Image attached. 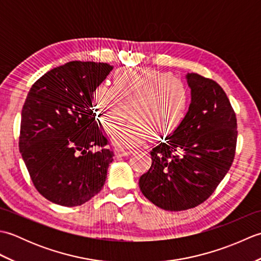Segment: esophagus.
<instances>
[{
	"mask_svg": "<svg viewBox=\"0 0 261 261\" xmlns=\"http://www.w3.org/2000/svg\"><path fill=\"white\" fill-rule=\"evenodd\" d=\"M114 152L118 157H123V156H127V154H130L132 152V150H130V149H124V148H115Z\"/></svg>",
	"mask_w": 261,
	"mask_h": 261,
	"instance_id": "34e87169",
	"label": "esophagus"
}]
</instances>
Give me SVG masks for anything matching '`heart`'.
<instances>
[{
	"label": "heart",
	"mask_w": 261,
	"mask_h": 261,
	"mask_svg": "<svg viewBox=\"0 0 261 261\" xmlns=\"http://www.w3.org/2000/svg\"><path fill=\"white\" fill-rule=\"evenodd\" d=\"M114 86L101 85L94 93L96 114L108 134H113L129 115L130 124L114 136L119 145L135 146L151 136L153 141L168 138L179 126L188 105L185 83L152 68L120 69Z\"/></svg>",
	"instance_id": "b5f03b06"
}]
</instances>
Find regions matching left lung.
I'll use <instances>...</instances> for the list:
<instances>
[{
	"instance_id": "1",
	"label": "left lung",
	"mask_w": 261,
	"mask_h": 261,
	"mask_svg": "<svg viewBox=\"0 0 261 261\" xmlns=\"http://www.w3.org/2000/svg\"><path fill=\"white\" fill-rule=\"evenodd\" d=\"M192 102L171 137L150 151L139 179L143 195L166 211H184L212 195L233 163L237 118L223 88L196 73L186 75Z\"/></svg>"
}]
</instances>
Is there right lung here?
<instances>
[{
    "label": "right lung",
    "instance_id": "add662e5",
    "mask_svg": "<svg viewBox=\"0 0 261 261\" xmlns=\"http://www.w3.org/2000/svg\"><path fill=\"white\" fill-rule=\"evenodd\" d=\"M112 69L107 63L69 62L41 76L28 93L19 149L37 191L55 204L79 206L104 186L114 153L99 130L93 98ZM94 146L100 150L93 153Z\"/></svg>",
    "mask_w": 261,
    "mask_h": 261
}]
</instances>
